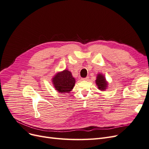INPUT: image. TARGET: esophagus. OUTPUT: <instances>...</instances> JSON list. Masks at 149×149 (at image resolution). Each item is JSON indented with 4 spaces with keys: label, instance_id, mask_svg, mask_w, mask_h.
Masks as SVG:
<instances>
[{
    "label": "esophagus",
    "instance_id": "1",
    "mask_svg": "<svg viewBox=\"0 0 149 149\" xmlns=\"http://www.w3.org/2000/svg\"><path fill=\"white\" fill-rule=\"evenodd\" d=\"M88 79H89V77H86V78H81V80H83V81H87V80H88Z\"/></svg>",
    "mask_w": 149,
    "mask_h": 149
}]
</instances>
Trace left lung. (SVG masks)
<instances>
[{"label": "left lung", "mask_w": 149, "mask_h": 149, "mask_svg": "<svg viewBox=\"0 0 149 149\" xmlns=\"http://www.w3.org/2000/svg\"><path fill=\"white\" fill-rule=\"evenodd\" d=\"M97 88L102 91H104L108 87V82L106 77L101 73H97L96 79L95 81Z\"/></svg>", "instance_id": "left-lung-1"}]
</instances>
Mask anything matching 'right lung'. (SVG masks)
<instances>
[{"label": "right lung", "instance_id": "obj_1", "mask_svg": "<svg viewBox=\"0 0 149 149\" xmlns=\"http://www.w3.org/2000/svg\"><path fill=\"white\" fill-rule=\"evenodd\" d=\"M75 82V78L68 70L58 72L52 78V83L55 90L63 94L69 93L73 89Z\"/></svg>", "mask_w": 149, "mask_h": 149}]
</instances>
